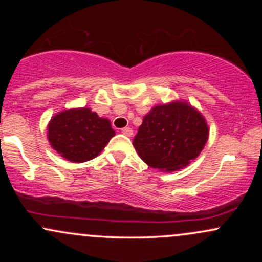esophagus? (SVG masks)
<instances>
[{"mask_svg":"<svg viewBox=\"0 0 262 262\" xmlns=\"http://www.w3.org/2000/svg\"><path fill=\"white\" fill-rule=\"evenodd\" d=\"M122 133L127 135V137H133V130H132V128H123Z\"/></svg>","mask_w":262,"mask_h":262,"instance_id":"obj_1","label":"esophagus"}]
</instances>
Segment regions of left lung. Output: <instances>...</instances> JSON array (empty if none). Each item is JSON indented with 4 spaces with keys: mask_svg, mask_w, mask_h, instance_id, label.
Segmentation results:
<instances>
[{
    "mask_svg": "<svg viewBox=\"0 0 262 262\" xmlns=\"http://www.w3.org/2000/svg\"><path fill=\"white\" fill-rule=\"evenodd\" d=\"M209 135L203 114L186 101L151 108L133 139L140 159L152 169L171 172L201 154Z\"/></svg>",
    "mask_w": 262,
    "mask_h": 262,
    "instance_id": "left-lung-1",
    "label": "left lung"
}]
</instances>
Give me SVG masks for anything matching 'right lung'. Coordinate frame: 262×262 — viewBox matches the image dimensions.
Returning a JSON list of instances; mask_svg holds the SVG:
<instances>
[{
	"instance_id": "right-lung-1",
	"label": "right lung",
	"mask_w": 262,
	"mask_h": 262,
	"mask_svg": "<svg viewBox=\"0 0 262 262\" xmlns=\"http://www.w3.org/2000/svg\"><path fill=\"white\" fill-rule=\"evenodd\" d=\"M116 135L111 121L91 108H70L52 117L47 127L50 145L71 162H86L98 156Z\"/></svg>"
}]
</instances>
